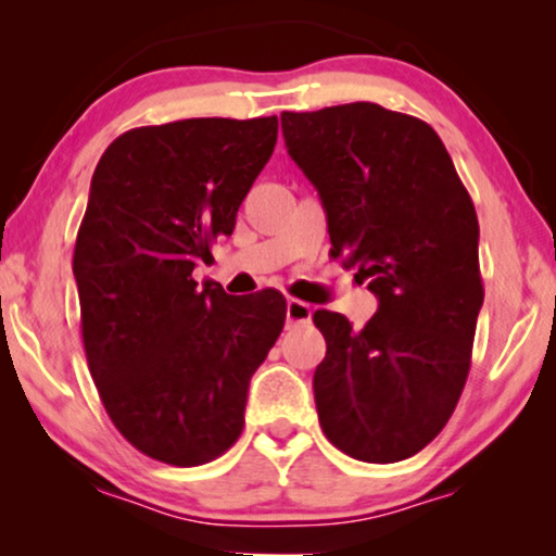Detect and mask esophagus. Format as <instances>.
I'll return each mask as SVG.
<instances>
[{"label": "esophagus", "instance_id": "34e87169", "mask_svg": "<svg viewBox=\"0 0 556 556\" xmlns=\"http://www.w3.org/2000/svg\"><path fill=\"white\" fill-rule=\"evenodd\" d=\"M286 316H288V324H308L311 316H314V308H311L306 301L288 299Z\"/></svg>", "mask_w": 556, "mask_h": 556}]
</instances>
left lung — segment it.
Instances as JSON below:
<instances>
[{"label":"left lung","instance_id":"8db88e82","mask_svg":"<svg viewBox=\"0 0 556 556\" xmlns=\"http://www.w3.org/2000/svg\"><path fill=\"white\" fill-rule=\"evenodd\" d=\"M288 154L316 187L331 255L379 299L354 331L316 311L326 339L314 397L324 435L364 463L420 453L458 405L483 280L478 217L440 136L377 103L280 113Z\"/></svg>","mask_w":556,"mask_h":556}]
</instances>
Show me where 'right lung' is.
Wrapping results in <instances>:
<instances>
[{"instance_id":"1","label":"right lung","mask_w":556,"mask_h":556,"mask_svg":"<svg viewBox=\"0 0 556 556\" xmlns=\"http://www.w3.org/2000/svg\"><path fill=\"white\" fill-rule=\"evenodd\" d=\"M276 139V116L131 128L90 181L73 253L88 369L121 435L169 466H202L240 438L250 377L283 331L278 291L240 301L192 278Z\"/></svg>"}]
</instances>
